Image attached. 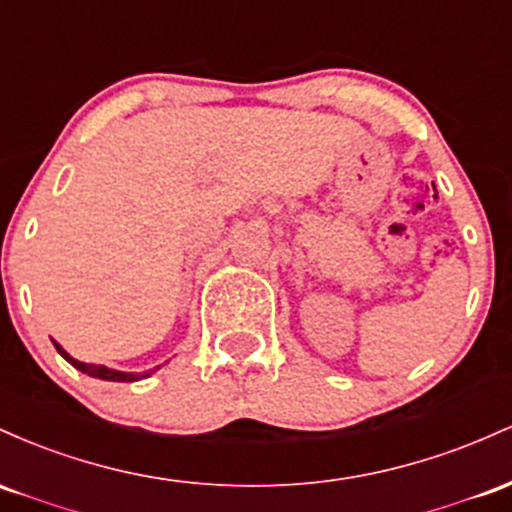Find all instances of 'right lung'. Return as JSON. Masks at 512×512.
<instances>
[{
	"label": "right lung",
	"instance_id": "add662e5",
	"mask_svg": "<svg viewBox=\"0 0 512 512\" xmlns=\"http://www.w3.org/2000/svg\"><path fill=\"white\" fill-rule=\"evenodd\" d=\"M57 353L62 355V358L67 360L72 367H77V370H82L84 375L89 377H99V380H106V382H137V380H145V377L152 375L154 370H147V372H120V370H111V367L106 365H94V363H82V360H74L70 353H67L65 348L60 346V343L53 341Z\"/></svg>",
	"mask_w": 512,
	"mask_h": 512
}]
</instances>
